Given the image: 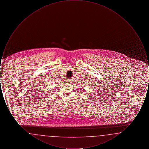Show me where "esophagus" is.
I'll return each instance as SVG.
<instances>
[{
    "mask_svg": "<svg viewBox=\"0 0 149 149\" xmlns=\"http://www.w3.org/2000/svg\"><path fill=\"white\" fill-rule=\"evenodd\" d=\"M72 81V79H66V82L67 83H71Z\"/></svg>",
    "mask_w": 149,
    "mask_h": 149,
    "instance_id": "1",
    "label": "esophagus"
}]
</instances>
